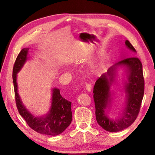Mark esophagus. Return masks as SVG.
Returning <instances> with one entry per match:
<instances>
[{
    "mask_svg": "<svg viewBox=\"0 0 155 155\" xmlns=\"http://www.w3.org/2000/svg\"><path fill=\"white\" fill-rule=\"evenodd\" d=\"M85 88L88 92H91L92 90V85L91 84H86L85 85Z\"/></svg>",
    "mask_w": 155,
    "mask_h": 155,
    "instance_id": "1",
    "label": "esophagus"
}]
</instances>
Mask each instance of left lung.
<instances>
[{
    "mask_svg": "<svg viewBox=\"0 0 155 155\" xmlns=\"http://www.w3.org/2000/svg\"><path fill=\"white\" fill-rule=\"evenodd\" d=\"M125 44L128 49L137 53L128 40L125 41ZM120 69L124 70L126 78L122 88L126 94V104L119 116L112 119L108 116V109L114 94L110 91V88L116 85L117 72ZM93 93L97 124L109 132H118L127 128L137 119L143 97L144 79L141 61L138 58L133 57L114 64L97 79Z\"/></svg>",
    "mask_w": 155,
    "mask_h": 155,
    "instance_id": "1",
    "label": "left lung"
}]
</instances>
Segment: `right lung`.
I'll list each match as a JSON object with an SVG mask.
<instances>
[{"mask_svg": "<svg viewBox=\"0 0 155 155\" xmlns=\"http://www.w3.org/2000/svg\"><path fill=\"white\" fill-rule=\"evenodd\" d=\"M29 48L22 49L15 60L13 69V81L15 91L16 105L19 114L27 124L36 132L42 134L57 136L62 133L70 124L72 120V103L65 100L58 88H53L51 105L48 112L44 116H35L26 109L18 93L17 74L28 59Z\"/></svg>", "mask_w": 155, "mask_h": 155, "instance_id": "right-lung-1", "label": "right lung"}]
</instances>
